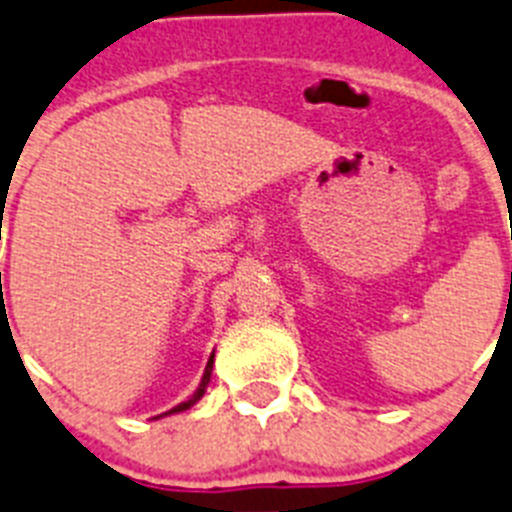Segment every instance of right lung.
Wrapping results in <instances>:
<instances>
[{
	"instance_id": "add662e5",
	"label": "right lung",
	"mask_w": 512,
	"mask_h": 512,
	"mask_svg": "<svg viewBox=\"0 0 512 512\" xmlns=\"http://www.w3.org/2000/svg\"><path fill=\"white\" fill-rule=\"evenodd\" d=\"M211 373H213V355L211 358H208V363H206V371H203V379H201V384H198V389L193 391V397L190 399H185V402H180L177 404V407H172L170 412H164V415H157V417H167V415H177V412H185V410H190V407H193V404H198L203 399V394H206V389H208V384H211Z\"/></svg>"
}]
</instances>
